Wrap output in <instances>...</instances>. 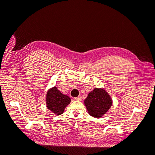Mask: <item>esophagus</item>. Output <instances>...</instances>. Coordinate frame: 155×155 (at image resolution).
Wrapping results in <instances>:
<instances>
[{
    "instance_id": "34e87169",
    "label": "esophagus",
    "mask_w": 155,
    "mask_h": 155,
    "mask_svg": "<svg viewBox=\"0 0 155 155\" xmlns=\"http://www.w3.org/2000/svg\"><path fill=\"white\" fill-rule=\"evenodd\" d=\"M73 100L74 101H80L81 100V97L78 96V97H73Z\"/></svg>"
}]
</instances>
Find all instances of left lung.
Returning a JSON list of instances; mask_svg holds the SVG:
<instances>
[{
  "label": "left lung",
  "mask_w": 155,
  "mask_h": 155,
  "mask_svg": "<svg viewBox=\"0 0 155 155\" xmlns=\"http://www.w3.org/2000/svg\"><path fill=\"white\" fill-rule=\"evenodd\" d=\"M88 113L94 118H101L112 105L110 95L104 88H95L84 100Z\"/></svg>",
  "instance_id": "1"
}]
</instances>
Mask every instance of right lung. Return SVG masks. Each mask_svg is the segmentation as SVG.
Returning <instances> with one entry per match:
<instances>
[{
    "instance_id": "add662e5",
    "label": "right lung",
    "mask_w": 155,
    "mask_h": 155,
    "mask_svg": "<svg viewBox=\"0 0 155 155\" xmlns=\"http://www.w3.org/2000/svg\"><path fill=\"white\" fill-rule=\"evenodd\" d=\"M70 101L71 99L67 95L61 92L55 86L50 88L46 93V107L55 115L62 114Z\"/></svg>"
}]
</instances>
